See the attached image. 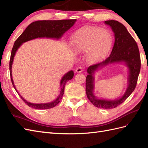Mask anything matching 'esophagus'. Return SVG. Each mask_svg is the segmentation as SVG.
Returning a JSON list of instances; mask_svg holds the SVG:
<instances>
[{
  "mask_svg": "<svg viewBox=\"0 0 148 148\" xmlns=\"http://www.w3.org/2000/svg\"><path fill=\"white\" fill-rule=\"evenodd\" d=\"M75 71L77 73H81L83 71V68L82 66H78V67H77V69H76Z\"/></svg>",
  "mask_w": 148,
  "mask_h": 148,
  "instance_id": "34e87169",
  "label": "esophagus"
}]
</instances>
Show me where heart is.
Masks as SVG:
<instances>
[{"instance_id":"obj_1","label":"heart","mask_w":148,"mask_h":148,"mask_svg":"<svg viewBox=\"0 0 148 148\" xmlns=\"http://www.w3.org/2000/svg\"><path fill=\"white\" fill-rule=\"evenodd\" d=\"M71 47L77 52L88 51L89 60H100L109 52L112 44V36L109 31L95 27H84L71 38Z\"/></svg>"}]
</instances>
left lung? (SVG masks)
I'll return each mask as SVG.
<instances>
[{
    "label": "left lung",
    "mask_w": 148,
    "mask_h": 148,
    "mask_svg": "<svg viewBox=\"0 0 148 148\" xmlns=\"http://www.w3.org/2000/svg\"><path fill=\"white\" fill-rule=\"evenodd\" d=\"M105 23L109 25L115 34V42L110 56L105 60L89 66L86 79V92L88 99L92 104L102 109H114L122 104L135 90L141 69L140 51L135 40L129 33L125 26L118 21L108 20ZM124 61L129 67V86L124 96L115 100L97 99L93 95V75L98 69L114 62Z\"/></svg>",
    "instance_id": "left-lung-1"
}]
</instances>
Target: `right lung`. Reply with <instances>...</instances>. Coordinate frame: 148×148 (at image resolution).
Instances as JSON below:
<instances>
[{
  "label": "right lung",
  "instance_id": "obj_1",
  "mask_svg": "<svg viewBox=\"0 0 148 148\" xmlns=\"http://www.w3.org/2000/svg\"><path fill=\"white\" fill-rule=\"evenodd\" d=\"M75 21L76 19L61 20H40L34 21L28 26V27L26 28L23 33L16 40L12 49L9 68L12 83L13 87H14L18 93V92L17 91L14 83H13L12 75V65L13 61V58H14L16 51L18 50V49L20 47V46L23 42L38 38H49L57 39H59L66 31H68L71 26H73ZM73 71H70L64 76L60 81L61 90L60 95L56 100L51 102L45 103V104H33V103L26 101L23 99V97L21 96L19 94L18 95L21 98V99L25 102V104L28 105L29 107H32V108L37 109H48L52 108V107H55L59 104L62 99L64 93L65 84L67 82L73 78Z\"/></svg>",
  "mask_w": 148,
  "mask_h": 148
}]
</instances>
